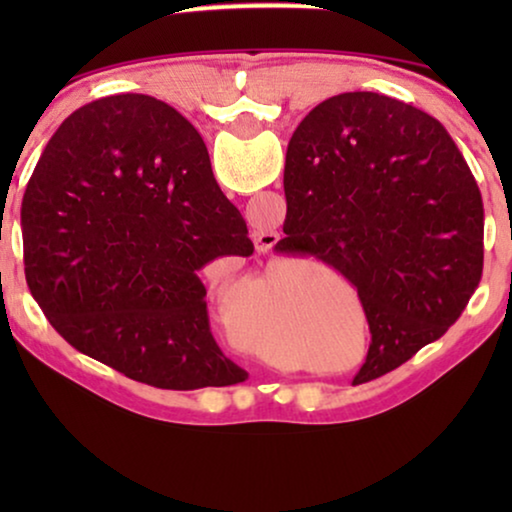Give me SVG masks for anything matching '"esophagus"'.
<instances>
[{"label": "esophagus", "instance_id": "34e87169", "mask_svg": "<svg viewBox=\"0 0 512 512\" xmlns=\"http://www.w3.org/2000/svg\"><path fill=\"white\" fill-rule=\"evenodd\" d=\"M277 240H279L277 233H258L254 242H256V249L258 251H268V249L275 247Z\"/></svg>", "mask_w": 512, "mask_h": 512}]
</instances>
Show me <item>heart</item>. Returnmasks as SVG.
<instances>
[{"instance_id":"b5f03b06","label":"heart","mask_w":512,"mask_h":512,"mask_svg":"<svg viewBox=\"0 0 512 512\" xmlns=\"http://www.w3.org/2000/svg\"><path fill=\"white\" fill-rule=\"evenodd\" d=\"M289 286L286 282H277L275 289L270 291V296L261 300L258 305H251L237 317V335H240L244 345L251 352L265 356L268 354V326L275 324L279 319H286L291 312V300H289Z\"/></svg>"}]
</instances>
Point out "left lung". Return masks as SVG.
Masks as SVG:
<instances>
[{
    "instance_id": "1",
    "label": "left lung",
    "mask_w": 512,
    "mask_h": 512,
    "mask_svg": "<svg viewBox=\"0 0 512 512\" xmlns=\"http://www.w3.org/2000/svg\"><path fill=\"white\" fill-rule=\"evenodd\" d=\"M277 254L333 265L370 328L352 384L391 373L445 335L478 289L485 209L436 118L377 93L328 97L293 132Z\"/></svg>"
}]
</instances>
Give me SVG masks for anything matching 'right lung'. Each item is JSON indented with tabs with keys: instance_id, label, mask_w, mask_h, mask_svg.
<instances>
[{
	"instance_id": "add662e5",
	"label": "right lung",
	"mask_w": 512,
	"mask_h": 512,
	"mask_svg": "<svg viewBox=\"0 0 512 512\" xmlns=\"http://www.w3.org/2000/svg\"><path fill=\"white\" fill-rule=\"evenodd\" d=\"M25 279L69 345L158 389L230 387L198 270L251 256L200 132L151 95H111L55 130L20 209Z\"/></svg>"
}]
</instances>
